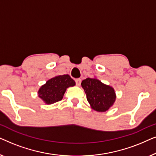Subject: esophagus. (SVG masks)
Returning a JSON list of instances; mask_svg holds the SVG:
<instances>
[{"label": "esophagus", "mask_w": 156, "mask_h": 156, "mask_svg": "<svg viewBox=\"0 0 156 156\" xmlns=\"http://www.w3.org/2000/svg\"><path fill=\"white\" fill-rule=\"evenodd\" d=\"M75 82H76V86H80L81 82H82V80H81L80 79H76V80H75Z\"/></svg>", "instance_id": "obj_1"}]
</instances>
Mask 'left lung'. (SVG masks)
I'll return each instance as SVG.
<instances>
[{
	"instance_id": "left-lung-1",
	"label": "left lung",
	"mask_w": 156,
	"mask_h": 156,
	"mask_svg": "<svg viewBox=\"0 0 156 156\" xmlns=\"http://www.w3.org/2000/svg\"><path fill=\"white\" fill-rule=\"evenodd\" d=\"M87 99L93 109L99 112L107 111L114 103L116 95L112 87L104 84L97 79L87 78L82 82Z\"/></svg>"
}]
</instances>
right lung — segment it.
Masks as SVG:
<instances>
[{
  "mask_svg": "<svg viewBox=\"0 0 156 156\" xmlns=\"http://www.w3.org/2000/svg\"><path fill=\"white\" fill-rule=\"evenodd\" d=\"M74 85L75 82L68 74L57 76L42 86L38 94L46 104H51L61 101L67 88Z\"/></svg>",
  "mask_w": 156,
  "mask_h": 156,
  "instance_id": "right-lung-1",
  "label": "right lung"
}]
</instances>
